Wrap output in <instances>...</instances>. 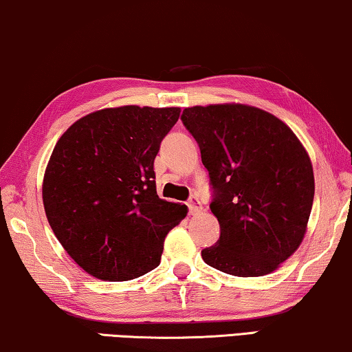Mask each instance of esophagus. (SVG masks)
<instances>
[{
	"instance_id": "34e87169",
	"label": "esophagus",
	"mask_w": 352,
	"mask_h": 352,
	"mask_svg": "<svg viewBox=\"0 0 352 352\" xmlns=\"http://www.w3.org/2000/svg\"><path fill=\"white\" fill-rule=\"evenodd\" d=\"M188 209H190V214H199V212L202 210V204L201 201L197 199V197H191L190 201H188Z\"/></svg>"
}]
</instances>
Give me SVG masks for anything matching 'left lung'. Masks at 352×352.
I'll return each instance as SVG.
<instances>
[{"instance_id": "1", "label": "left lung", "mask_w": 352, "mask_h": 352, "mask_svg": "<svg viewBox=\"0 0 352 352\" xmlns=\"http://www.w3.org/2000/svg\"><path fill=\"white\" fill-rule=\"evenodd\" d=\"M182 121L199 143L221 230L202 260L237 277L273 273L308 230L314 172L303 143L279 118L244 103L185 108Z\"/></svg>"}]
</instances>
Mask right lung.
Wrapping results in <instances>:
<instances>
[{
	"mask_svg": "<svg viewBox=\"0 0 352 352\" xmlns=\"http://www.w3.org/2000/svg\"><path fill=\"white\" fill-rule=\"evenodd\" d=\"M180 108H103L67 129L44 170L43 204L63 249L97 279L121 282L161 263L188 207L161 199L153 162Z\"/></svg>",
	"mask_w": 352,
	"mask_h": 352,
	"instance_id": "1",
	"label": "right lung"
}]
</instances>
